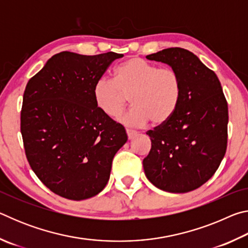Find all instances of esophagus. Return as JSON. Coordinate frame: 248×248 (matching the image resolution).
<instances>
[{
    "instance_id": "34e87169",
    "label": "esophagus",
    "mask_w": 248,
    "mask_h": 248,
    "mask_svg": "<svg viewBox=\"0 0 248 248\" xmlns=\"http://www.w3.org/2000/svg\"><path fill=\"white\" fill-rule=\"evenodd\" d=\"M125 132H127V136H128L129 140L133 139V138L137 136V131H134V130H132V129H127V130H125Z\"/></svg>"
}]
</instances>
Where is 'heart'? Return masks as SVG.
I'll use <instances>...</instances> for the list:
<instances>
[{
  "mask_svg": "<svg viewBox=\"0 0 248 248\" xmlns=\"http://www.w3.org/2000/svg\"><path fill=\"white\" fill-rule=\"evenodd\" d=\"M183 82L173 68H158L141 58H130L115 70V81L102 77L95 82V103L104 114L118 116L129 102L134 104L123 121L129 125L166 123L177 109Z\"/></svg>",
  "mask_w": 248,
  "mask_h": 248,
  "instance_id": "1",
  "label": "heart"
}]
</instances>
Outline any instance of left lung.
<instances>
[{"mask_svg": "<svg viewBox=\"0 0 248 248\" xmlns=\"http://www.w3.org/2000/svg\"><path fill=\"white\" fill-rule=\"evenodd\" d=\"M179 73L183 94L174 115L149 130L151 150L143 159L146 178L169 192L195 190L219 169L228 146V102L217 74L183 48L146 56Z\"/></svg>", "mask_w": 248, "mask_h": 248, "instance_id": "8db88e82", "label": "left lung"}]
</instances>
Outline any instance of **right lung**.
<instances>
[{
  "mask_svg": "<svg viewBox=\"0 0 248 248\" xmlns=\"http://www.w3.org/2000/svg\"><path fill=\"white\" fill-rule=\"evenodd\" d=\"M123 57L62 51L27 83L20 111L27 161L41 183L63 198L99 194L128 140L124 125L104 114L93 95L95 82Z\"/></svg>",
  "mask_w": 248,
  "mask_h": 248,
  "instance_id": "right-lung-1",
  "label": "right lung"
}]
</instances>
